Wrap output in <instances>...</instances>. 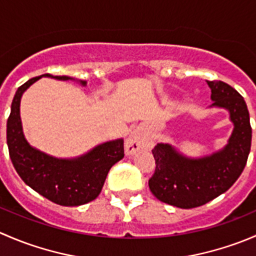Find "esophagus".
<instances>
[{
  "label": "esophagus",
  "instance_id": "esophagus-1",
  "mask_svg": "<svg viewBox=\"0 0 256 256\" xmlns=\"http://www.w3.org/2000/svg\"><path fill=\"white\" fill-rule=\"evenodd\" d=\"M154 146L151 138L142 130H134L125 141V151L128 154H135L138 151L148 150Z\"/></svg>",
  "mask_w": 256,
  "mask_h": 256
}]
</instances>
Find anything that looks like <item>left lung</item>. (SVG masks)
<instances>
[{
	"label": "left lung",
	"instance_id": "left-lung-1",
	"mask_svg": "<svg viewBox=\"0 0 256 256\" xmlns=\"http://www.w3.org/2000/svg\"><path fill=\"white\" fill-rule=\"evenodd\" d=\"M212 105L226 109L233 131L219 151L202 157H188L171 144H157L152 150L156 170L150 178L152 194L174 207L190 209L210 202L236 183L252 146V126L244 98L226 82H209Z\"/></svg>",
	"mask_w": 256,
	"mask_h": 256
}]
</instances>
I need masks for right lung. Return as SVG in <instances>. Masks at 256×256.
<instances>
[{"label": "right lung", "instance_id": "add662e5", "mask_svg": "<svg viewBox=\"0 0 256 256\" xmlns=\"http://www.w3.org/2000/svg\"><path fill=\"white\" fill-rule=\"evenodd\" d=\"M76 80L82 86L85 80L66 76L43 74L20 86L11 105L7 120V144L11 161L23 182L52 202L66 207H76L94 200L102 192L110 168L124 158V138L102 142L86 154L73 158L50 156L26 140L20 121V99L28 88L40 78Z\"/></svg>", "mask_w": 256, "mask_h": 256}]
</instances>
